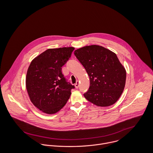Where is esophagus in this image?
Returning a JSON list of instances; mask_svg holds the SVG:
<instances>
[{"instance_id":"obj_1","label":"esophagus","mask_w":153,"mask_h":153,"mask_svg":"<svg viewBox=\"0 0 153 153\" xmlns=\"http://www.w3.org/2000/svg\"><path fill=\"white\" fill-rule=\"evenodd\" d=\"M75 87L76 88H78L79 87V83L78 81H77V82H76V84H75Z\"/></svg>"}]
</instances>
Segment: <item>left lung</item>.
<instances>
[{"label": "left lung", "mask_w": 153, "mask_h": 153, "mask_svg": "<svg viewBox=\"0 0 153 153\" xmlns=\"http://www.w3.org/2000/svg\"><path fill=\"white\" fill-rule=\"evenodd\" d=\"M85 68L90 86L84 94L90 102L98 107H108L121 97L126 85V71L117 55L99 45L85 46L74 51Z\"/></svg>", "instance_id": "1"}]
</instances>
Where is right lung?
<instances>
[{
  "instance_id": "add662e5",
  "label": "right lung",
  "mask_w": 153,
  "mask_h": 153,
  "mask_svg": "<svg viewBox=\"0 0 153 153\" xmlns=\"http://www.w3.org/2000/svg\"><path fill=\"white\" fill-rule=\"evenodd\" d=\"M74 47L48 49L34 58L28 68L26 87L30 100L38 109L53 114L66 104L75 87L62 73Z\"/></svg>"
}]
</instances>
